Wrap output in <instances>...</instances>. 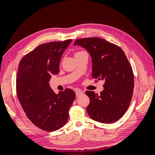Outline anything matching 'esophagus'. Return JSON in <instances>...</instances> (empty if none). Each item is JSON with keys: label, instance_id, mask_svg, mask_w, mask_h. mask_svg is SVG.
Listing matches in <instances>:
<instances>
[{"label": "esophagus", "instance_id": "obj_1", "mask_svg": "<svg viewBox=\"0 0 155 155\" xmlns=\"http://www.w3.org/2000/svg\"><path fill=\"white\" fill-rule=\"evenodd\" d=\"M75 94H76V96L79 97L81 94H83V92H82L81 90H80V89H76V90H75Z\"/></svg>", "mask_w": 155, "mask_h": 155}]
</instances>
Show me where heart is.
I'll return each mask as SVG.
<instances>
[{
	"instance_id": "1",
	"label": "heart",
	"mask_w": 155,
	"mask_h": 155,
	"mask_svg": "<svg viewBox=\"0 0 155 155\" xmlns=\"http://www.w3.org/2000/svg\"><path fill=\"white\" fill-rule=\"evenodd\" d=\"M81 52H83V51H79V52H77L76 54H78V53H81Z\"/></svg>"
}]
</instances>
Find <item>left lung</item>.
Listing matches in <instances>:
<instances>
[{"instance_id":"8db88e82","label":"left lung","mask_w":155,"mask_h":155,"mask_svg":"<svg viewBox=\"0 0 155 155\" xmlns=\"http://www.w3.org/2000/svg\"><path fill=\"white\" fill-rule=\"evenodd\" d=\"M74 45H80L90 53L92 61V77L104 80V90L100 94L92 91L85 94L90 99L87 107L92 119L102 124L119 120L128 110L132 99L134 75L131 65L120 47L97 37L77 39Z\"/></svg>"}]
</instances>
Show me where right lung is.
I'll return each mask as SVG.
<instances>
[{
    "mask_svg": "<svg viewBox=\"0 0 155 155\" xmlns=\"http://www.w3.org/2000/svg\"><path fill=\"white\" fill-rule=\"evenodd\" d=\"M72 39L42 44L25 55L19 64L16 92L27 117L41 130L51 132L66 124L75 99L71 89L56 94L48 84L59 72L63 51Z\"/></svg>",
    "mask_w": 155,
    "mask_h": 155,
    "instance_id": "1",
    "label": "right lung"
}]
</instances>
